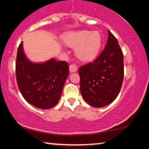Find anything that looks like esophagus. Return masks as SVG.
<instances>
[{"label":"esophagus","instance_id":"1","mask_svg":"<svg viewBox=\"0 0 149 149\" xmlns=\"http://www.w3.org/2000/svg\"><path fill=\"white\" fill-rule=\"evenodd\" d=\"M77 70V67L75 64H71L70 65V72H75Z\"/></svg>","mask_w":149,"mask_h":149}]
</instances>
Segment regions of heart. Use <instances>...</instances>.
I'll return each mask as SVG.
<instances>
[{
  "instance_id": "obj_1",
  "label": "heart",
  "mask_w": 149,
  "mask_h": 149,
  "mask_svg": "<svg viewBox=\"0 0 149 149\" xmlns=\"http://www.w3.org/2000/svg\"><path fill=\"white\" fill-rule=\"evenodd\" d=\"M62 41L68 47H76L77 57L86 62L94 61L98 57L103 44L102 36L98 31L68 32L62 36Z\"/></svg>"
}]
</instances>
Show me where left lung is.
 I'll return each mask as SVG.
<instances>
[{
  "label": "left lung",
  "mask_w": 149,
  "mask_h": 149,
  "mask_svg": "<svg viewBox=\"0 0 149 149\" xmlns=\"http://www.w3.org/2000/svg\"><path fill=\"white\" fill-rule=\"evenodd\" d=\"M118 42L108 31L106 45L98 57L79 68L80 91L93 107H104L118 95L124 78V57Z\"/></svg>",
  "instance_id": "1"
}]
</instances>
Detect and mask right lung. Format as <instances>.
Masks as SVG:
<instances>
[{"label":"right lung","mask_w":149,"mask_h":149,"mask_svg":"<svg viewBox=\"0 0 149 149\" xmlns=\"http://www.w3.org/2000/svg\"><path fill=\"white\" fill-rule=\"evenodd\" d=\"M15 71L18 87L27 102L44 110L58 103L69 74L67 62L51 59L44 63H33L26 57L21 42Z\"/></svg>","instance_id":"right-lung-1"}]
</instances>
